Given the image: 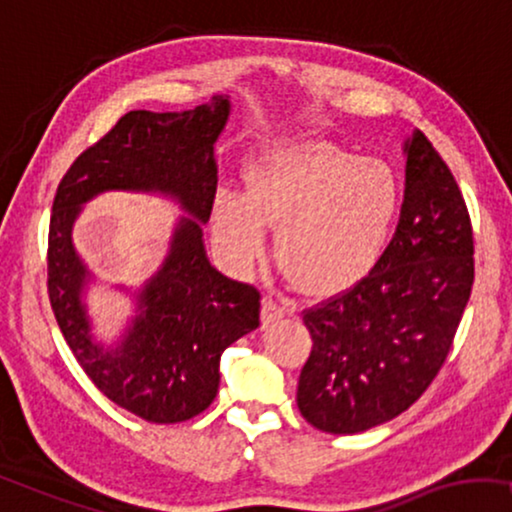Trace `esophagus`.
Listing matches in <instances>:
<instances>
[{"label":"esophagus","mask_w":512,"mask_h":512,"mask_svg":"<svg viewBox=\"0 0 512 512\" xmlns=\"http://www.w3.org/2000/svg\"><path fill=\"white\" fill-rule=\"evenodd\" d=\"M280 318H285V308L278 306L273 299L264 301V311H262V325L269 327L273 322H278Z\"/></svg>","instance_id":"obj_1"}]
</instances>
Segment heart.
<instances>
[{"instance_id":"b5f03b06","label":"heart","mask_w":512,"mask_h":512,"mask_svg":"<svg viewBox=\"0 0 512 512\" xmlns=\"http://www.w3.org/2000/svg\"><path fill=\"white\" fill-rule=\"evenodd\" d=\"M246 194L220 192L213 234L229 264L253 266L278 229L276 255L306 294L331 297L376 269L401 211L390 162L327 141L278 143L246 167Z\"/></svg>"}]
</instances>
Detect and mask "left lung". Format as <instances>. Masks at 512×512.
<instances>
[{
	"label": "left lung",
	"mask_w": 512,
	"mask_h": 512,
	"mask_svg": "<svg viewBox=\"0 0 512 512\" xmlns=\"http://www.w3.org/2000/svg\"><path fill=\"white\" fill-rule=\"evenodd\" d=\"M475 278L462 190L422 132L406 143V194L369 276L304 311L313 350L297 387L306 422L359 434L422 397L455 341Z\"/></svg>",
	"instance_id": "1"
}]
</instances>
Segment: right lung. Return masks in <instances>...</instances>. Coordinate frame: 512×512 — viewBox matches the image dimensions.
<instances>
[{
    "label": "right lung",
    "instance_id": "1",
    "mask_svg": "<svg viewBox=\"0 0 512 512\" xmlns=\"http://www.w3.org/2000/svg\"><path fill=\"white\" fill-rule=\"evenodd\" d=\"M227 115L225 97L183 113H125L76 157L50 213L48 297L64 341L106 397L155 424L204 413L218 394L222 352L259 327L262 294L213 269L201 241L218 190L213 143ZM104 189L171 193L198 218L179 223L172 253L144 288L142 313L115 351L91 341L80 304L87 272L70 243L80 204Z\"/></svg>",
    "mask_w": 512,
    "mask_h": 512
}]
</instances>
